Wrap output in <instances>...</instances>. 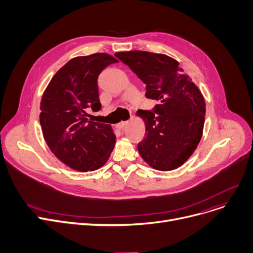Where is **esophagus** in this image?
Returning a JSON list of instances; mask_svg holds the SVG:
<instances>
[{
    "label": "esophagus",
    "mask_w": 253,
    "mask_h": 253,
    "mask_svg": "<svg viewBox=\"0 0 253 253\" xmlns=\"http://www.w3.org/2000/svg\"><path fill=\"white\" fill-rule=\"evenodd\" d=\"M127 124H128V122H127V121L120 122L119 124H117V125H116V128H117V129H120V130H121V129H123V128H124L126 125H127Z\"/></svg>",
    "instance_id": "1"
}]
</instances>
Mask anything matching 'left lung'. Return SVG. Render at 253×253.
Masks as SVG:
<instances>
[{
  "instance_id": "left-lung-1",
  "label": "left lung",
  "mask_w": 253,
  "mask_h": 253,
  "mask_svg": "<svg viewBox=\"0 0 253 253\" xmlns=\"http://www.w3.org/2000/svg\"><path fill=\"white\" fill-rule=\"evenodd\" d=\"M115 55L147 85L145 96L159 101L153 112H137L147 133L137 145L139 155L156 170L178 168L203 134L206 110L201 91L179 63L165 54L134 50Z\"/></svg>"
}]
</instances>
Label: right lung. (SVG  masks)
Masks as SVG:
<instances>
[{
	"label": "right lung",
	"instance_id": "1",
	"mask_svg": "<svg viewBox=\"0 0 253 253\" xmlns=\"http://www.w3.org/2000/svg\"><path fill=\"white\" fill-rule=\"evenodd\" d=\"M118 62L106 53L78 56L53 76L45 89L40 114L43 136L50 151L65 165L86 172L102 167L115 148L112 126L93 122L88 110L97 112V79L106 66Z\"/></svg>",
	"mask_w": 253,
	"mask_h": 253
}]
</instances>
